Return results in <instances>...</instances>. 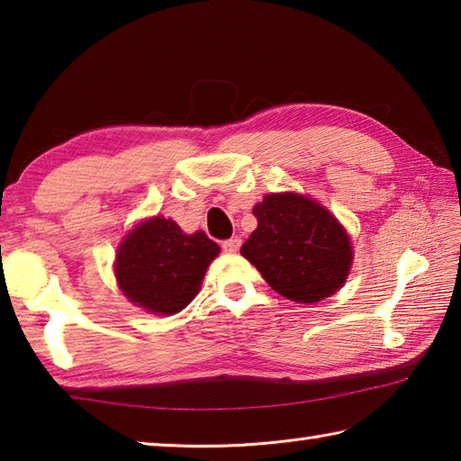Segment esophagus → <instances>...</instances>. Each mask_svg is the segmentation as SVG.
I'll return each mask as SVG.
<instances>
[{
    "label": "esophagus",
    "instance_id": "obj_1",
    "mask_svg": "<svg viewBox=\"0 0 461 461\" xmlns=\"http://www.w3.org/2000/svg\"><path fill=\"white\" fill-rule=\"evenodd\" d=\"M240 248H241V240H240V238L225 240V241L221 243V249H223L225 253H236Z\"/></svg>",
    "mask_w": 461,
    "mask_h": 461
}]
</instances>
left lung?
Masks as SVG:
<instances>
[{"mask_svg": "<svg viewBox=\"0 0 461 461\" xmlns=\"http://www.w3.org/2000/svg\"><path fill=\"white\" fill-rule=\"evenodd\" d=\"M258 228L241 256L279 295L317 303L345 285L352 248L345 228L327 208L301 194H267L256 203Z\"/></svg>", "mask_w": 461, "mask_h": 461, "instance_id": "1", "label": "left lung"}]
</instances>
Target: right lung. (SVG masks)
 Instances as JSON below:
<instances>
[{"mask_svg": "<svg viewBox=\"0 0 461 461\" xmlns=\"http://www.w3.org/2000/svg\"><path fill=\"white\" fill-rule=\"evenodd\" d=\"M218 253L220 246L203 231L188 236L176 221L156 215L122 240L114 276L136 307L174 315L198 295L205 269Z\"/></svg>", "mask_w": 461, "mask_h": 461, "instance_id": "obj_1", "label": "right lung"}]
</instances>
